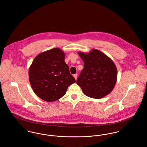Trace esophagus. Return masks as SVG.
Instances as JSON below:
<instances>
[{
	"instance_id": "obj_1",
	"label": "esophagus",
	"mask_w": 147,
	"mask_h": 147,
	"mask_svg": "<svg viewBox=\"0 0 147 147\" xmlns=\"http://www.w3.org/2000/svg\"><path fill=\"white\" fill-rule=\"evenodd\" d=\"M74 78L76 80H77V76H78V75H77V74H74Z\"/></svg>"
}]
</instances>
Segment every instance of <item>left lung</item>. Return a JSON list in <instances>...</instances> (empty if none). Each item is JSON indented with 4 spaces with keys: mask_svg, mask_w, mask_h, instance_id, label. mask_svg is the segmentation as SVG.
Masks as SVG:
<instances>
[{
    "mask_svg": "<svg viewBox=\"0 0 147 147\" xmlns=\"http://www.w3.org/2000/svg\"><path fill=\"white\" fill-rule=\"evenodd\" d=\"M84 68L77 83L84 94L93 98H101L113 90L117 70L113 60L101 51L93 49L88 54L79 52Z\"/></svg>",
    "mask_w": 147,
    "mask_h": 147,
    "instance_id": "obj_1",
    "label": "left lung"
}]
</instances>
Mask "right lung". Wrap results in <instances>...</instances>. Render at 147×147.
Wrapping results in <instances>:
<instances>
[{"mask_svg": "<svg viewBox=\"0 0 147 147\" xmlns=\"http://www.w3.org/2000/svg\"><path fill=\"white\" fill-rule=\"evenodd\" d=\"M65 54L54 48L39 54L29 69V79L34 93L47 102L57 101L76 82L64 61Z\"/></svg>", "mask_w": 147, "mask_h": 147, "instance_id": "add662e5", "label": "right lung"}]
</instances>
